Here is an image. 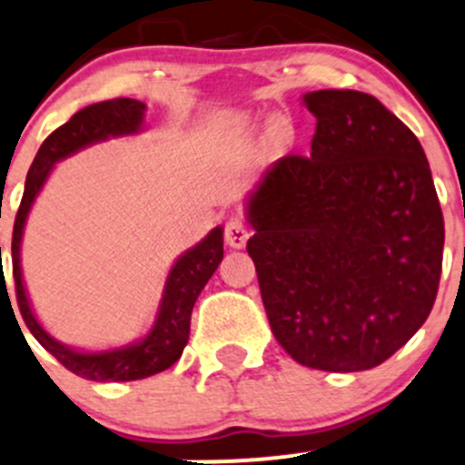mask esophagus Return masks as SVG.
<instances>
[{
  "label": "esophagus",
  "mask_w": 465,
  "mask_h": 465,
  "mask_svg": "<svg viewBox=\"0 0 465 465\" xmlns=\"http://www.w3.org/2000/svg\"><path fill=\"white\" fill-rule=\"evenodd\" d=\"M248 237H251V228L243 219L232 217L226 222V228H223V239L231 248H243L246 246Z\"/></svg>",
  "instance_id": "34e87169"
}]
</instances>
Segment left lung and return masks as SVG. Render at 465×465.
<instances>
[{
	"label": "left lung",
	"mask_w": 465,
	"mask_h": 465,
	"mask_svg": "<svg viewBox=\"0 0 465 465\" xmlns=\"http://www.w3.org/2000/svg\"><path fill=\"white\" fill-rule=\"evenodd\" d=\"M318 118L311 156H282L248 201L272 336L311 370L381 365L432 311L443 213L411 129L374 95H304Z\"/></svg>",
	"instance_id": "8db88e82"
}]
</instances>
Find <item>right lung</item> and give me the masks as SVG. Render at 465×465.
<instances>
[{
	"instance_id": "add662e5",
	"label": "right lung",
	"mask_w": 465,
	"mask_h": 465,
	"mask_svg": "<svg viewBox=\"0 0 465 465\" xmlns=\"http://www.w3.org/2000/svg\"><path fill=\"white\" fill-rule=\"evenodd\" d=\"M143 112H145V104L138 103V100L114 98L80 109L78 114L69 118V123L57 127L42 143L40 152H37L31 170H28L26 188H24L15 226H13L11 257L19 313H22L28 331L35 336L37 342L46 351L54 353L66 370L74 371L80 378H87V381H138V378L154 376L174 365L181 358V353H183V347L188 344L193 306L197 302L203 286L213 277V272L217 271L219 262L223 260V231L222 228H214L203 242L190 248L188 252H183L176 260V264L172 266L165 282V293H163L159 315H156L152 331L141 342H134L123 349H114V351H74V349L64 347L55 338H51L40 327L35 315H33L31 304H28L26 298V289H24L22 282V266H19V243H22L24 223H26L33 201H35L37 193H40L46 176H49L51 167L57 161L83 150V147L95 141H104L109 136H123V134H136L143 125Z\"/></svg>"
}]
</instances>
